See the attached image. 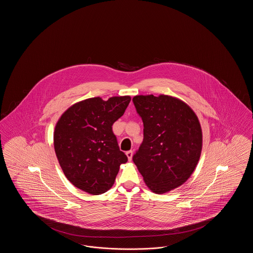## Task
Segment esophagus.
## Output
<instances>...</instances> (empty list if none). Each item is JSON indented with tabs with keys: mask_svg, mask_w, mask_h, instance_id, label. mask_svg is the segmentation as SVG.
<instances>
[{
	"mask_svg": "<svg viewBox=\"0 0 253 253\" xmlns=\"http://www.w3.org/2000/svg\"><path fill=\"white\" fill-rule=\"evenodd\" d=\"M126 156L128 157V160H129V161H131L132 157V151H128V152H126Z\"/></svg>",
	"mask_w": 253,
	"mask_h": 253,
	"instance_id": "obj_1",
	"label": "esophagus"
}]
</instances>
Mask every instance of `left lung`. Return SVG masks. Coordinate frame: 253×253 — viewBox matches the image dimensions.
<instances>
[{
	"label": "left lung",
	"instance_id": "left-lung-1",
	"mask_svg": "<svg viewBox=\"0 0 253 253\" xmlns=\"http://www.w3.org/2000/svg\"><path fill=\"white\" fill-rule=\"evenodd\" d=\"M143 121L144 138L132 161L148 188L168 193L192 175L202 151V130L188 104L173 96L132 97Z\"/></svg>",
	"mask_w": 253,
	"mask_h": 253
}]
</instances>
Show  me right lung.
<instances>
[{"label":"right lung","mask_w":253,"mask_h":253,"mask_svg":"<svg viewBox=\"0 0 253 253\" xmlns=\"http://www.w3.org/2000/svg\"><path fill=\"white\" fill-rule=\"evenodd\" d=\"M131 96H96L77 102L57 122L54 148L66 178L78 189L101 194L114 185L120 166L128 158L121 152L112 126L123 116Z\"/></svg>","instance_id":"right-lung-1"}]
</instances>
